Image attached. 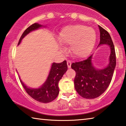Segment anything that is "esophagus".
<instances>
[{
  "mask_svg": "<svg viewBox=\"0 0 126 126\" xmlns=\"http://www.w3.org/2000/svg\"><path fill=\"white\" fill-rule=\"evenodd\" d=\"M67 65H68V68H70L71 67V64H72L71 61H68L67 62Z\"/></svg>",
  "mask_w": 126,
  "mask_h": 126,
  "instance_id": "1",
  "label": "esophagus"
}]
</instances>
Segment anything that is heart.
Instances as JSON below:
<instances>
[{"mask_svg": "<svg viewBox=\"0 0 126 126\" xmlns=\"http://www.w3.org/2000/svg\"><path fill=\"white\" fill-rule=\"evenodd\" d=\"M96 40L95 30L81 24L63 27L58 36V41L61 44H70L71 53L76 58L86 57L93 50Z\"/></svg>", "mask_w": 126, "mask_h": 126, "instance_id": "1", "label": "heart"}]
</instances>
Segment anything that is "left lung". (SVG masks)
Returning <instances> with one entry per match:
<instances>
[{"label": "left lung", "instance_id": "obj_1", "mask_svg": "<svg viewBox=\"0 0 126 126\" xmlns=\"http://www.w3.org/2000/svg\"><path fill=\"white\" fill-rule=\"evenodd\" d=\"M98 26L100 40L97 47L101 45L109 47L110 54L108 64L102 69L96 68L92 62L93 54L84 61L71 64V68L76 73L74 79L76 90L83 98L88 99L96 98L104 93L111 81L116 65L114 46L110 36L103 27Z\"/></svg>", "mask_w": 126, "mask_h": 126}]
</instances>
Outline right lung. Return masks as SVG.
I'll use <instances>...</instances> for the list:
<instances>
[{"label":"right lung","mask_w":126,"mask_h":126,"mask_svg":"<svg viewBox=\"0 0 126 126\" xmlns=\"http://www.w3.org/2000/svg\"><path fill=\"white\" fill-rule=\"evenodd\" d=\"M43 27L45 26L38 23H33L29 26L23 32L21 37H20L18 45L20 44L23 38L29 33ZM67 69V62L65 61L60 63H53L48 76L45 82L40 87L36 89L27 87L21 80L19 76V77L23 88L31 97L40 103H47L53 101L58 95L59 92V81L61 80L64 74L66 72Z\"/></svg>","instance_id":"obj_1"}]
</instances>
